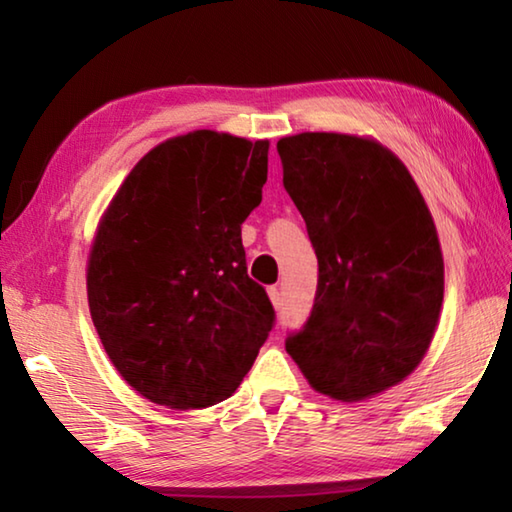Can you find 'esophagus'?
<instances>
[{"mask_svg": "<svg viewBox=\"0 0 512 512\" xmlns=\"http://www.w3.org/2000/svg\"><path fill=\"white\" fill-rule=\"evenodd\" d=\"M268 298H271V302H273V307H275V309L282 305V291L277 289V287H271V289H268Z\"/></svg>", "mask_w": 512, "mask_h": 512, "instance_id": "esophagus-1", "label": "esophagus"}]
</instances>
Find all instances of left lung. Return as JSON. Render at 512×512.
<instances>
[{"label": "left lung", "instance_id": "1", "mask_svg": "<svg viewBox=\"0 0 512 512\" xmlns=\"http://www.w3.org/2000/svg\"><path fill=\"white\" fill-rule=\"evenodd\" d=\"M277 153L318 257L314 309L287 352L320 395L368 400L409 377L436 334V223L406 164L372 137L298 133Z\"/></svg>", "mask_w": 512, "mask_h": 512}]
</instances>
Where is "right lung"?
Returning <instances> with one entry per match:
<instances>
[{
	"mask_svg": "<svg viewBox=\"0 0 512 512\" xmlns=\"http://www.w3.org/2000/svg\"><path fill=\"white\" fill-rule=\"evenodd\" d=\"M268 146L207 128L169 137L101 214L85 271L90 316L112 366L153 404L223 402L271 332L275 311L241 244Z\"/></svg>",
	"mask_w": 512,
	"mask_h": 512,
	"instance_id": "obj_1",
	"label": "right lung"
}]
</instances>
